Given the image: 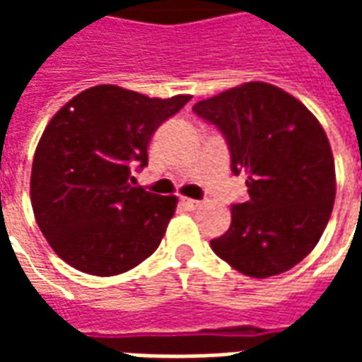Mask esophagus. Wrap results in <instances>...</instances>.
<instances>
[{
	"mask_svg": "<svg viewBox=\"0 0 362 362\" xmlns=\"http://www.w3.org/2000/svg\"><path fill=\"white\" fill-rule=\"evenodd\" d=\"M182 205H184L186 209H189V211H194V209L199 207V202H197V199H188V197H184V199H182Z\"/></svg>",
	"mask_w": 362,
	"mask_h": 362,
	"instance_id": "obj_1",
	"label": "esophagus"
}]
</instances>
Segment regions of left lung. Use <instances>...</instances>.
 <instances>
[{
  "label": "left lung",
  "instance_id": "8db88e82",
  "mask_svg": "<svg viewBox=\"0 0 362 362\" xmlns=\"http://www.w3.org/2000/svg\"><path fill=\"white\" fill-rule=\"evenodd\" d=\"M192 110L223 134L230 170L246 176L250 196L230 205V227L213 238V252L258 279L295 267L318 244L334 209V157L318 119L295 96L259 81Z\"/></svg>",
  "mask_w": 362,
  "mask_h": 362
}]
</instances>
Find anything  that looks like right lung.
Segmentation results:
<instances>
[{
    "label": "right lung",
    "instance_id": "1",
    "mask_svg": "<svg viewBox=\"0 0 362 362\" xmlns=\"http://www.w3.org/2000/svg\"><path fill=\"white\" fill-rule=\"evenodd\" d=\"M192 96L149 98L116 85L74 96L36 147L30 202L38 227L69 266L110 277L157 250L176 197L132 186L157 127Z\"/></svg>",
    "mask_w": 362,
    "mask_h": 362
}]
</instances>
